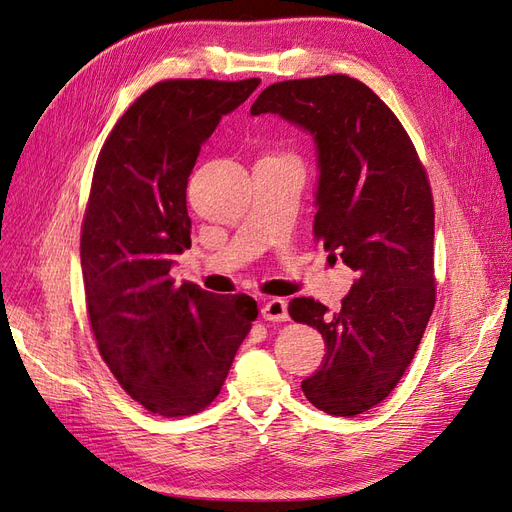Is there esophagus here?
<instances>
[{
	"mask_svg": "<svg viewBox=\"0 0 512 512\" xmlns=\"http://www.w3.org/2000/svg\"><path fill=\"white\" fill-rule=\"evenodd\" d=\"M262 318L269 322H286L288 320V305L284 299H269L262 305Z\"/></svg>",
	"mask_w": 512,
	"mask_h": 512,
	"instance_id": "34e87169",
	"label": "esophagus"
}]
</instances>
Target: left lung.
Listing matches in <instances>:
<instances>
[{
  "label": "left lung",
  "instance_id": "left-lung-1",
  "mask_svg": "<svg viewBox=\"0 0 512 512\" xmlns=\"http://www.w3.org/2000/svg\"><path fill=\"white\" fill-rule=\"evenodd\" d=\"M250 113L280 115L314 138V235L356 271L337 314L307 297L288 305L327 344L301 389L327 414L367 412L404 376L436 303L427 175L391 108L346 74L275 83Z\"/></svg>",
  "mask_w": 512,
  "mask_h": 512
}]
</instances>
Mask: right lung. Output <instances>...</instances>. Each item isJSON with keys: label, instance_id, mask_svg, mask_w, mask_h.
Masks as SVG:
<instances>
[{"label": "right lung", "instance_id": "add662e5", "mask_svg": "<svg viewBox=\"0 0 512 512\" xmlns=\"http://www.w3.org/2000/svg\"><path fill=\"white\" fill-rule=\"evenodd\" d=\"M258 85H153L115 123L96 162L81 235L89 322L121 389L153 414L207 408L258 316L247 294L170 280L175 256L192 243L185 188L200 147Z\"/></svg>", "mask_w": 512, "mask_h": 512}]
</instances>
